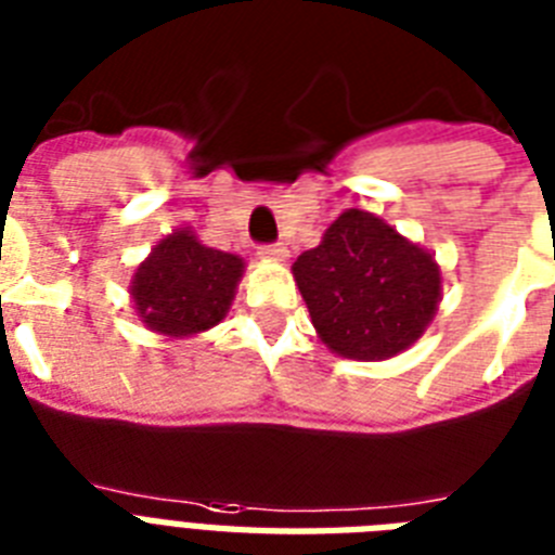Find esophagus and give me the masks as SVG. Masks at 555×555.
Returning <instances> with one entry per match:
<instances>
[{
	"label": "esophagus",
	"mask_w": 555,
	"mask_h": 555,
	"mask_svg": "<svg viewBox=\"0 0 555 555\" xmlns=\"http://www.w3.org/2000/svg\"><path fill=\"white\" fill-rule=\"evenodd\" d=\"M259 256H264V259H285L287 256V247L285 244H279V242H273V244H261L259 247Z\"/></svg>",
	"instance_id": "obj_1"
}]
</instances>
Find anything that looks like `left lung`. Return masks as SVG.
Returning a JSON list of instances; mask_svg holds the SVG:
<instances>
[{"label":"left lung","mask_w":555,"mask_h":555,"mask_svg":"<svg viewBox=\"0 0 555 555\" xmlns=\"http://www.w3.org/2000/svg\"><path fill=\"white\" fill-rule=\"evenodd\" d=\"M322 343L354 360L400 354L435 317L440 270L429 253L363 209H348L294 264Z\"/></svg>","instance_id":"1"}]
</instances>
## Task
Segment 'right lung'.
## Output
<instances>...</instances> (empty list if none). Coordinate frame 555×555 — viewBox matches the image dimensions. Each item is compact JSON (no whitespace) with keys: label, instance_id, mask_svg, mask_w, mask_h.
Segmentation results:
<instances>
[{"label":"right lung","instance_id":"1","mask_svg":"<svg viewBox=\"0 0 555 555\" xmlns=\"http://www.w3.org/2000/svg\"><path fill=\"white\" fill-rule=\"evenodd\" d=\"M244 261L178 230L155 244L132 282L134 308L152 331L190 337L224 320Z\"/></svg>","mask_w":555,"mask_h":555}]
</instances>
